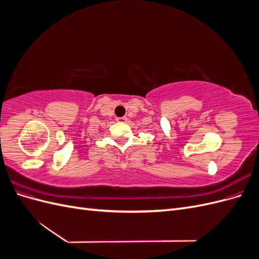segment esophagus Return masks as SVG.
Masks as SVG:
<instances>
[{
    "mask_svg": "<svg viewBox=\"0 0 259 259\" xmlns=\"http://www.w3.org/2000/svg\"><path fill=\"white\" fill-rule=\"evenodd\" d=\"M117 122H126L127 121V117L126 116H122V117H117L116 119Z\"/></svg>",
    "mask_w": 259,
    "mask_h": 259,
    "instance_id": "34e87169",
    "label": "esophagus"
}]
</instances>
